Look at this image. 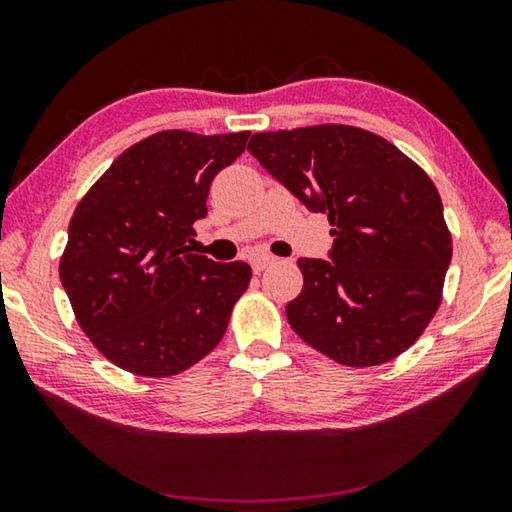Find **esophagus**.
I'll use <instances>...</instances> for the list:
<instances>
[{
	"instance_id": "esophagus-1",
	"label": "esophagus",
	"mask_w": 512,
	"mask_h": 512,
	"mask_svg": "<svg viewBox=\"0 0 512 512\" xmlns=\"http://www.w3.org/2000/svg\"><path fill=\"white\" fill-rule=\"evenodd\" d=\"M273 262H275L273 255H250V259H248V264L255 273H262L264 268H268Z\"/></svg>"
}]
</instances>
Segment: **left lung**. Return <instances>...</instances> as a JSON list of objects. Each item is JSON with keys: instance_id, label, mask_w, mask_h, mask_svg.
<instances>
[{"instance_id": "8db88e82", "label": "left lung", "mask_w": 512, "mask_h": 512, "mask_svg": "<svg viewBox=\"0 0 512 512\" xmlns=\"http://www.w3.org/2000/svg\"><path fill=\"white\" fill-rule=\"evenodd\" d=\"M248 151L309 212L327 214V259L300 257L287 318L343 366H379L409 350L436 314L452 235L436 185L363 128L325 124L255 133Z\"/></svg>"}]
</instances>
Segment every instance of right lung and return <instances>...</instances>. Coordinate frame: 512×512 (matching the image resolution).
<instances>
[{"label": "right lung", "mask_w": 512, "mask_h": 512, "mask_svg": "<svg viewBox=\"0 0 512 512\" xmlns=\"http://www.w3.org/2000/svg\"><path fill=\"white\" fill-rule=\"evenodd\" d=\"M250 133L162 131L110 164L74 210L60 282L103 357L142 377H171L223 339L250 266L189 253L216 173Z\"/></svg>", "instance_id": "right-lung-1"}]
</instances>
